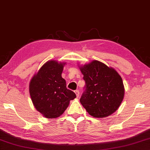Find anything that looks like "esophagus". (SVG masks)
Returning a JSON list of instances; mask_svg holds the SVG:
<instances>
[{"instance_id":"esophagus-1","label":"esophagus","mask_w":150,"mask_h":150,"mask_svg":"<svg viewBox=\"0 0 150 150\" xmlns=\"http://www.w3.org/2000/svg\"><path fill=\"white\" fill-rule=\"evenodd\" d=\"M75 93L77 98L79 96V90H76V91H75Z\"/></svg>"}]
</instances>
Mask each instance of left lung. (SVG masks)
Wrapping results in <instances>:
<instances>
[{
  "mask_svg": "<svg viewBox=\"0 0 150 150\" xmlns=\"http://www.w3.org/2000/svg\"><path fill=\"white\" fill-rule=\"evenodd\" d=\"M80 69L85 81L80 102L87 112L97 118L113 113L124 97L121 76L113 68L97 60L84 65Z\"/></svg>",
  "mask_w": 150,
  "mask_h": 150,
  "instance_id": "left-lung-1",
  "label": "left lung"
}]
</instances>
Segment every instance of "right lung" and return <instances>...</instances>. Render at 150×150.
I'll use <instances>...</instances> for the list:
<instances>
[{
  "mask_svg": "<svg viewBox=\"0 0 150 150\" xmlns=\"http://www.w3.org/2000/svg\"><path fill=\"white\" fill-rule=\"evenodd\" d=\"M64 64L54 60L47 62L30 82V96L34 106L48 119L60 116L70 100L76 98L62 77Z\"/></svg>",
  "mask_w": 150,
  "mask_h": 150,
  "instance_id": "obj_1",
  "label": "right lung"
}]
</instances>
